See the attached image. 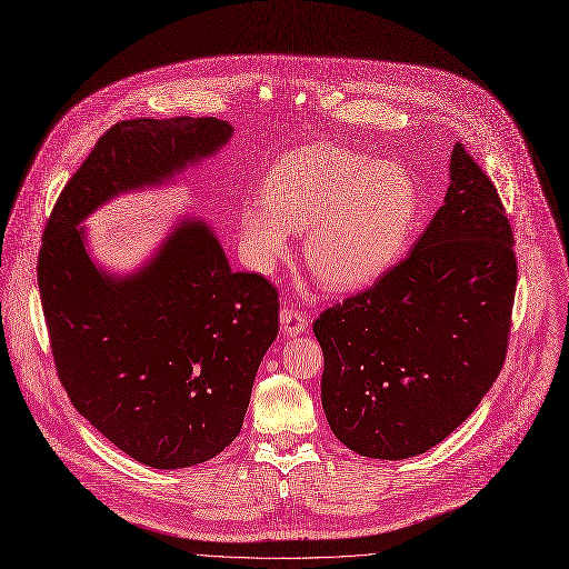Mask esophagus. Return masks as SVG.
I'll use <instances>...</instances> for the list:
<instances>
[{
	"label": "esophagus",
	"instance_id": "1",
	"mask_svg": "<svg viewBox=\"0 0 569 569\" xmlns=\"http://www.w3.org/2000/svg\"><path fill=\"white\" fill-rule=\"evenodd\" d=\"M305 328H308V319L302 317V312H298L293 308H282V312H280V330H282L284 337H296Z\"/></svg>",
	"mask_w": 569,
	"mask_h": 569
}]
</instances>
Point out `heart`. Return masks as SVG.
Here are the masks:
<instances>
[{
	"mask_svg": "<svg viewBox=\"0 0 569 569\" xmlns=\"http://www.w3.org/2000/svg\"><path fill=\"white\" fill-rule=\"evenodd\" d=\"M264 200L239 213L250 264L269 271L287 257L291 232L305 230V261L330 291H358L382 278L406 252L419 216V189L403 163L330 143L280 157Z\"/></svg>",
	"mask_w": 569,
	"mask_h": 569,
	"instance_id": "b5f03b06",
	"label": "heart"
}]
</instances>
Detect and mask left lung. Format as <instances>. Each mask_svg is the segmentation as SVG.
<instances>
[{
    "instance_id": "8db88e82",
    "label": "left lung",
    "mask_w": 569,
    "mask_h": 569,
    "mask_svg": "<svg viewBox=\"0 0 569 569\" xmlns=\"http://www.w3.org/2000/svg\"><path fill=\"white\" fill-rule=\"evenodd\" d=\"M449 172L445 204L412 252L315 321L326 419L365 458L406 460L447 440L506 360L512 230L495 184L462 143Z\"/></svg>"
}]
</instances>
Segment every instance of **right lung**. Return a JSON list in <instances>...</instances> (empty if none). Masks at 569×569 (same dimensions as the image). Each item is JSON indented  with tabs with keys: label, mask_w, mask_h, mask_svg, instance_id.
<instances>
[{
	"label": "right lung",
	"mask_w": 569,
	"mask_h": 569,
	"mask_svg": "<svg viewBox=\"0 0 569 569\" xmlns=\"http://www.w3.org/2000/svg\"><path fill=\"white\" fill-rule=\"evenodd\" d=\"M232 132L228 120L189 116L113 124L42 234L38 289L68 397L111 445L154 469L207 462L239 435L278 337V291L232 271L204 218L182 213L122 276L93 259L81 223L122 193L174 182Z\"/></svg>",
	"instance_id": "right-lung-1"
}]
</instances>
